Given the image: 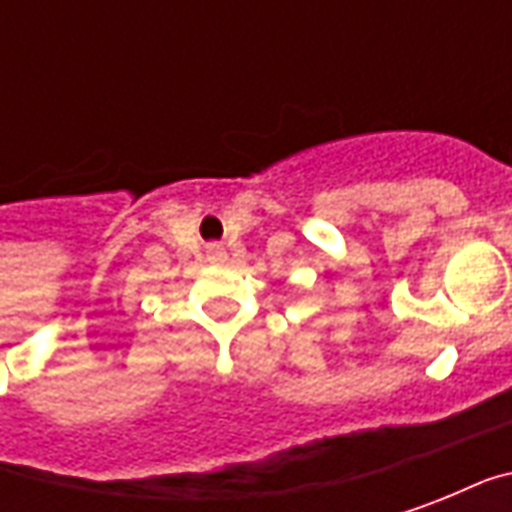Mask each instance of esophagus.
<instances>
[{
    "mask_svg": "<svg viewBox=\"0 0 512 512\" xmlns=\"http://www.w3.org/2000/svg\"><path fill=\"white\" fill-rule=\"evenodd\" d=\"M208 260L211 263H224L227 260V252H224L222 244H208Z\"/></svg>",
    "mask_w": 512,
    "mask_h": 512,
    "instance_id": "1",
    "label": "esophagus"
}]
</instances>
